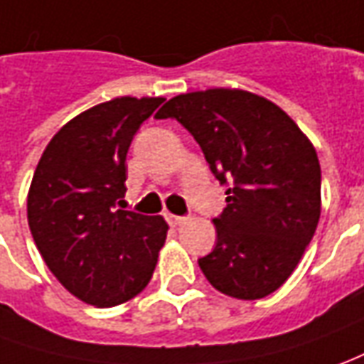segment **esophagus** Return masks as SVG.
Instances as JSON below:
<instances>
[{"mask_svg": "<svg viewBox=\"0 0 364 364\" xmlns=\"http://www.w3.org/2000/svg\"><path fill=\"white\" fill-rule=\"evenodd\" d=\"M168 224L172 225V228H178V225L186 224V218L184 215H174V214H168Z\"/></svg>", "mask_w": 364, "mask_h": 364, "instance_id": "34e87169", "label": "esophagus"}]
</instances>
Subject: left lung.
<instances>
[{
    "label": "left lung",
    "instance_id": "8db88e82",
    "mask_svg": "<svg viewBox=\"0 0 364 364\" xmlns=\"http://www.w3.org/2000/svg\"><path fill=\"white\" fill-rule=\"evenodd\" d=\"M196 139L228 184L218 242L198 265L218 291L262 299L303 257L321 215V166L311 140L275 102L242 89L178 95L156 112Z\"/></svg>",
    "mask_w": 364,
    "mask_h": 364
}]
</instances>
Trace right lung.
Returning a JSON list of instances; mask_svg holds the SVG:
<instances>
[{"label":"right lung","mask_w":364,"mask_h":364,"mask_svg":"<svg viewBox=\"0 0 364 364\" xmlns=\"http://www.w3.org/2000/svg\"><path fill=\"white\" fill-rule=\"evenodd\" d=\"M162 97H117L77 114L47 144L27 194V222L47 267L95 307L136 297L166 242L162 215L119 210L127 152Z\"/></svg>","instance_id":"1"}]
</instances>
